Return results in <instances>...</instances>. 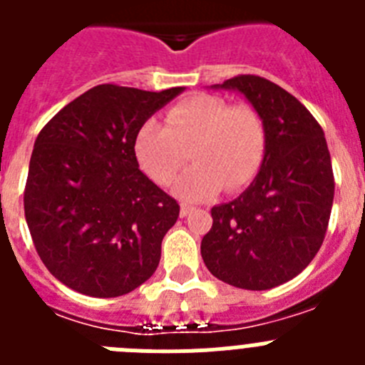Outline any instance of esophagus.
Here are the masks:
<instances>
[{
    "instance_id": "obj_1",
    "label": "esophagus",
    "mask_w": 365,
    "mask_h": 365,
    "mask_svg": "<svg viewBox=\"0 0 365 365\" xmlns=\"http://www.w3.org/2000/svg\"><path fill=\"white\" fill-rule=\"evenodd\" d=\"M192 210H193L192 205H186V202H182V205H180V217H186V215H188Z\"/></svg>"
}]
</instances>
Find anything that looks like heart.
Returning <instances> with one entry per match:
<instances>
[{
    "instance_id": "heart-1",
    "label": "heart",
    "mask_w": 365,
    "mask_h": 365,
    "mask_svg": "<svg viewBox=\"0 0 365 365\" xmlns=\"http://www.w3.org/2000/svg\"><path fill=\"white\" fill-rule=\"evenodd\" d=\"M193 166L177 180L182 199L199 201L225 188L235 192L259 172L267 130L259 111L230 106L215 95L186 96L168 109L166 122L148 118L135 137V155L157 185H170L188 160Z\"/></svg>"
}]
</instances>
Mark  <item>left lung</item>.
Wrapping results in <instances>:
<instances>
[{"label": "left lung", "mask_w": 365, "mask_h": 365, "mask_svg": "<svg viewBox=\"0 0 365 365\" xmlns=\"http://www.w3.org/2000/svg\"><path fill=\"white\" fill-rule=\"evenodd\" d=\"M259 111L267 151L254 182L212 208L201 256L215 278L247 291H267L298 276L325 240L334 175L324 130L298 98L256 74L222 82Z\"/></svg>", "instance_id": "1"}]
</instances>
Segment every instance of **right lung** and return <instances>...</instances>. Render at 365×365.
I'll list each match as a JSON object with an SVG mask.
<instances>
[{"label": "right lung", "instance_id": "right-lung-1", "mask_svg": "<svg viewBox=\"0 0 365 365\" xmlns=\"http://www.w3.org/2000/svg\"><path fill=\"white\" fill-rule=\"evenodd\" d=\"M182 87L151 93L96 86L41 128L24 192L43 265L93 298H117L153 276L179 202L138 170L135 137Z\"/></svg>", "mask_w": 365, "mask_h": 365}]
</instances>
